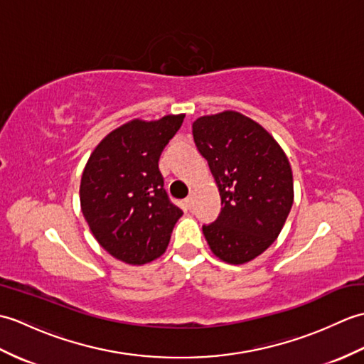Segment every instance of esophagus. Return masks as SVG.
Segmentation results:
<instances>
[{
    "label": "esophagus",
    "instance_id": "obj_1",
    "mask_svg": "<svg viewBox=\"0 0 364 364\" xmlns=\"http://www.w3.org/2000/svg\"><path fill=\"white\" fill-rule=\"evenodd\" d=\"M184 203H186V206L191 210V208L194 206V196H189L186 200H184Z\"/></svg>",
    "mask_w": 364,
    "mask_h": 364
}]
</instances>
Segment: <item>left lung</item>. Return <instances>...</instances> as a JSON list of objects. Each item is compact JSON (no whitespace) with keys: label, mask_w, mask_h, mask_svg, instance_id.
<instances>
[{"label":"left lung","mask_w":364,"mask_h":364,"mask_svg":"<svg viewBox=\"0 0 364 364\" xmlns=\"http://www.w3.org/2000/svg\"><path fill=\"white\" fill-rule=\"evenodd\" d=\"M192 136L218 184L222 211L203 225L211 252L245 264L280 235L294 202L288 156L267 129L236 111L202 115Z\"/></svg>","instance_id":"1"}]
</instances>
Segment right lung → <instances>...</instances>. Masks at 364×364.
<instances>
[{
    "label": "right lung",
    "instance_id": "add662e5",
    "mask_svg": "<svg viewBox=\"0 0 364 364\" xmlns=\"http://www.w3.org/2000/svg\"><path fill=\"white\" fill-rule=\"evenodd\" d=\"M184 114L133 119L92 151L81 176L80 202L92 235L127 264L141 266L166 252L183 215L164 191L158 161Z\"/></svg>",
    "mask_w": 364,
    "mask_h": 364
}]
</instances>
